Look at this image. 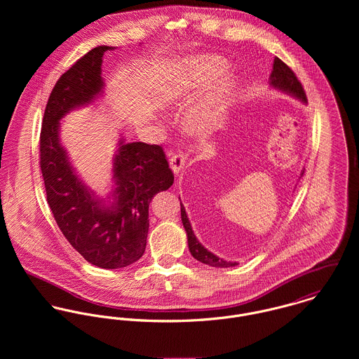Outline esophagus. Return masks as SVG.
Masks as SVG:
<instances>
[{
    "instance_id": "34e87169",
    "label": "esophagus",
    "mask_w": 359,
    "mask_h": 359,
    "mask_svg": "<svg viewBox=\"0 0 359 359\" xmlns=\"http://www.w3.org/2000/svg\"><path fill=\"white\" fill-rule=\"evenodd\" d=\"M185 164V156L181 152H172L170 154V167L174 171V174H178Z\"/></svg>"
}]
</instances>
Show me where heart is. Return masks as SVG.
<instances>
[{
  "instance_id": "obj_1",
  "label": "heart",
  "mask_w": 359,
  "mask_h": 359,
  "mask_svg": "<svg viewBox=\"0 0 359 359\" xmlns=\"http://www.w3.org/2000/svg\"><path fill=\"white\" fill-rule=\"evenodd\" d=\"M221 63L212 57L196 60L191 72H182L167 86L163 102L172 106H184L192 102L196 94L218 73ZM233 86L229 79L218 80L211 91L188 114V127L194 133L203 134L214 127L221 117L225 104L232 95Z\"/></svg>"
}]
</instances>
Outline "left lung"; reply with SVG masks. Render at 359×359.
Here are the masks:
<instances>
[{"mask_svg": "<svg viewBox=\"0 0 359 359\" xmlns=\"http://www.w3.org/2000/svg\"><path fill=\"white\" fill-rule=\"evenodd\" d=\"M269 84L276 90L285 91V93L302 100L303 102H307V95H306V91H304L302 83L296 77L294 72L279 57L273 59V67H272V73H271V77H269ZM180 202H181V199H180ZM181 219H182L184 228H185L187 235H188L189 252H191L194 258H196L198 261L203 262L205 265L215 266V268H228V266L238 265V262H228L222 258L214 256L212 253H210L207 249H205V246H202V243H199V241L196 239V236L192 231L191 222L188 219L185 207L182 203H181Z\"/></svg>", "mask_w": 359, "mask_h": 359, "instance_id": "obj_1", "label": "left lung"}]
</instances>
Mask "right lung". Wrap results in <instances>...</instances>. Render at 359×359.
I'll return each mask as SVG.
<instances>
[{"label": "right lung", "instance_id": "1", "mask_svg": "<svg viewBox=\"0 0 359 359\" xmlns=\"http://www.w3.org/2000/svg\"><path fill=\"white\" fill-rule=\"evenodd\" d=\"M101 46L80 57L56 81L46 106L40 134V167L47 202L67 242L88 262L104 269L138 261L147 248L149 203L174 184L160 145L120 142L113 160L114 203L102 201L79 180L59 144V120L72 109L93 102L102 93Z\"/></svg>", "mask_w": 359, "mask_h": 359}]
</instances>
